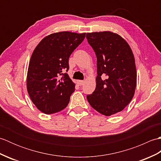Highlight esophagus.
<instances>
[{
    "label": "esophagus",
    "instance_id": "34e87169",
    "mask_svg": "<svg viewBox=\"0 0 161 161\" xmlns=\"http://www.w3.org/2000/svg\"><path fill=\"white\" fill-rule=\"evenodd\" d=\"M84 83V81L82 80H77V84L79 85V86H81V85H83Z\"/></svg>",
    "mask_w": 161,
    "mask_h": 161
}]
</instances>
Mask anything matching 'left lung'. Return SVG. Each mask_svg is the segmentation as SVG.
<instances>
[{
    "label": "left lung",
    "instance_id": "obj_1",
    "mask_svg": "<svg viewBox=\"0 0 161 161\" xmlns=\"http://www.w3.org/2000/svg\"><path fill=\"white\" fill-rule=\"evenodd\" d=\"M97 57L96 88L86 97L95 110L106 116L122 111L134 95L137 73L128 43L110 31L86 34Z\"/></svg>",
    "mask_w": 161,
    "mask_h": 161
}]
</instances>
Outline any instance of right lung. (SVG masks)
Returning <instances> with one entry per match:
<instances>
[{"mask_svg":"<svg viewBox=\"0 0 161 161\" xmlns=\"http://www.w3.org/2000/svg\"><path fill=\"white\" fill-rule=\"evenodd\" d=\"M86 33L59 32L46 36L34 50L27 74V90L36 107L46 114L62 111L75 91V84L64 71L68 59Z\"/></svg>","mask_w":161,"mask_h":161,"instance_id":"obj_1","label":"right lung"}]
</instances>
